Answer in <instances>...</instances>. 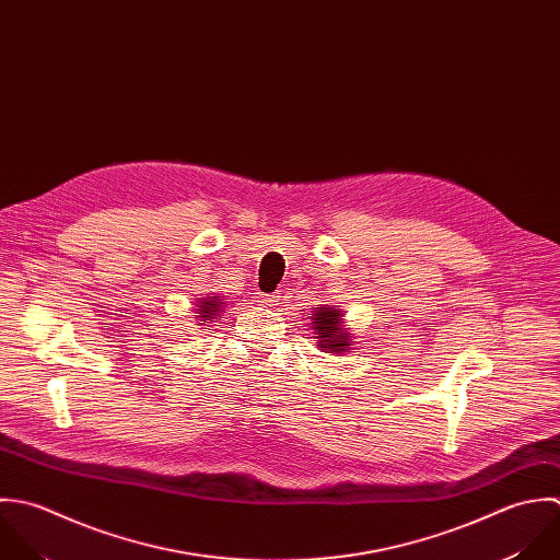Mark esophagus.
I'll return each mask as SVG.
<instances>
[{"label":"esophagus","instance_id":"esophagus-1","mask_svg":"<svg viewBox=\"0 0 560 560\" xmlns=\"http://www.w3.org/2000/svg\"><path fill=\"white\" fill-rule=\"evenodd\" d=\"M256 298H258V304H262V306H273V302H278V295H273V293H258Z\"/></svg>","mask_w":560,"mask_h":560}]
</instances>
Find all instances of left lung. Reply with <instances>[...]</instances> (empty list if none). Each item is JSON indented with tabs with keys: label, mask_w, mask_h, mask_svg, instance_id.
<instances>
[{
	"label": "left lung",
	"mask_w": 560,
	"mask_h": 560,
	"mask_svg": "<svg viewBox=\"0 0 560 560\" xmlns=\"http://www.w3.org/2000/svg\"><path fill=\"white\" fill-rule=\"evenodd\" d=\"M343 311L335 308V306H322L317 311H313V330H315V339L319 343V348H324V352L328 354H343L350 343H354L350 339V330L343 328Z\"/></svg>",
	"instance_id": "left-lung-1"
}]
</instances>
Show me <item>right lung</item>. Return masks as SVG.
<instances>
[{"instance_id": "add662e5", "label": "right lung", "mask_w": 560, "mask_h": 560, "mask_svg": "<svg viewBox=\"0 0 560 560\" xmlns=\"http://www.w3.org/2000/svg\"><path fill=\"white\" fill-rule=\"evenodd\" d=\"M221 306H223V302H221L217 295L203 298V300L197 304V315H195V319H197V322H203V324H210V319H214V317L221 313Z\"/></svg>"}]
</instances>
